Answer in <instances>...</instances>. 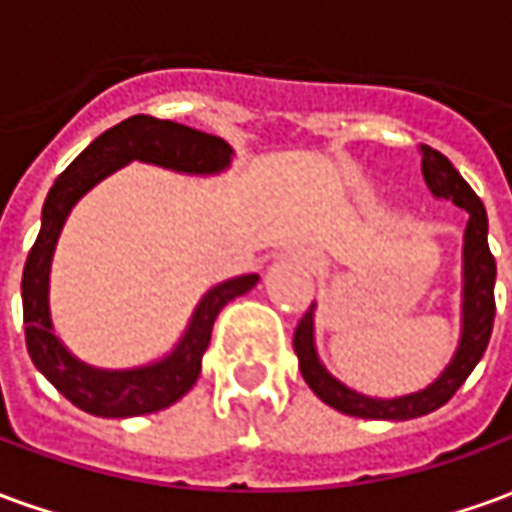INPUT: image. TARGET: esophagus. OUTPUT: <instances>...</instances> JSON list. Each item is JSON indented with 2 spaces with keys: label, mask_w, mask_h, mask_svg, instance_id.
Segmentation results:
<instances>
[{
  "label": "esophagus",
  "mask_w": 512,
  "mask_h": 512,
  "mask_svg": "<svg viewBox=\"0 0 512 512\" xmlns=\"http://www.w3.org/2000/svg\"><path fill=\"white\" fill-rule=\"evenodd\" d=\"M307 266L315 268V266H318V263H315V260H312V257H307Z\"/></svg>",
  "instance_id": "1"
}]
</instances>
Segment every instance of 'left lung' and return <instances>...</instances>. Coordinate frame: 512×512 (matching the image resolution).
I'll return each instance as SVG.
<instances>
[{"label": "left lung", "mask_w": 512, "mask_h": 512, "mask_svg": "<svg viewBox=\"0 0 512 512\" xmlns=\"http://www.w3.org/2000/svg\"><path fill=\"white\" fill-rule=\"evenodd\" d=\"M422 156V178L428 183L430 194L436 200H452L458 208L469 213V222L463 230V285H461V337L455 345V354L425 389L408 392L400 397H370L345 386L334 378L318 356L315 348V301L301 318L293 334V351L299 356V370L307 386L321 397L326 406L343 411L348 417L362 419H414L425 417L450 400L461 384L469 378L477 362L483 359L491 329H494V282L496 263L488 249V216L480 197L472 186L461 178V172L452 167L450 158L439 150L419 145Z\"/></svg>", "instance_id": "1"}]
</instances>
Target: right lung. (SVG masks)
<instances>
[{
    "mask_svg": "<svg viewBox=\"0 0 512 512\" xmlns=\"http://www.w3.org/2000/svg\"><path fill=\"white\" fill-rule=\"evenodd\" d=\"M233 156V147L222 136L205 134L172 120L134 115L93 139L73 158L71 167L54 180L40 213V233L29 249L27 266H24L21 301H24V332H27L32 365L76 408L95 417L123 419L153 414L178 403L200 376L202 354L211 343L216 315L227 301L255 288L260 277L241 274L213 285L197 301L175 348L161 359L139 367H123V370L87 365L79 356L71 354L68 345L57 337L49 307L51 260L73 205L93 186L131 161L156 164L180 175L208 178L230 169Z\"/></svg>",
    "mask_w": 512,
    "mask_h": 512,
    "instance_id": "1",
    "label": "right lung"
}]
</instances>
